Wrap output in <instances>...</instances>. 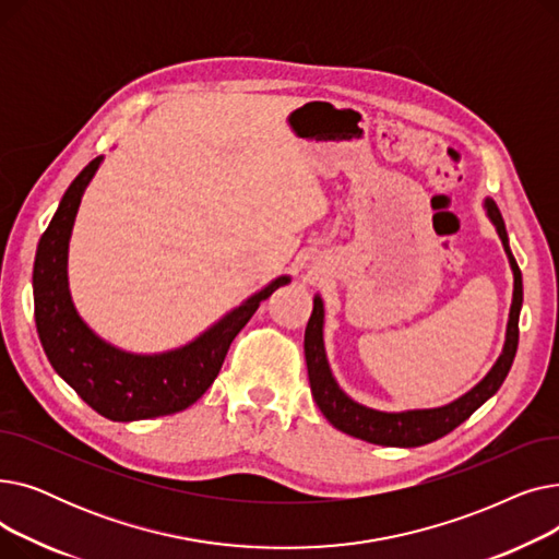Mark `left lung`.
Masks as SVG:
<instances>
[{
  "label": "left lung",
  "mask_w": 559,
  "mask_h": 559,
  "mask_svg": "<svg viewBox=\"0 0 559 559\" xmlns=\"http://www.w3.org/2000/svg\"><path fill=\"white\" fill-rule=\"evenodd\" d=\"M485 211L489 222L496 226L498 238L503 242V249L508 253L512 276H514V292H512V306H510V319L506 331V344L501 356L493 362V367L487 371V376L474 385L460 399L439 405V407H424V409H401V413H385V409H373L358 401L350 399L340 385L331 371L326 348H324V301L319 295L312 299V314L306 326V365H308V378L310 390L314 396V403L319 405L321 415H324L337 430L365 439L369 444L378 447H401L413 449L435 442V439L449 435L453 428H457L462 421L472 417L476 409L491 399L498 388L503 385V380L514 362L516 346H519V314L523 304V281L521 270L510 251V240L506 222L501 217V211L493 203V199H485Z\"/></svg>",
  "instance_id": "left-lung-1"
}]
</instances>
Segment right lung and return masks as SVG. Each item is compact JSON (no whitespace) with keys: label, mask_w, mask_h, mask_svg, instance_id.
<instances>
[{"label":"right lung","mask_w":559,"mask_h":559,"mask_svg":"<svg viewBox=\"0 0 559 559\" xmlns=\"http://www.w3.org/2000/svg\"><path fill=\"white\" fill-rule=\"evenodd\" d=\"M104 156L85 165L66 190L38 242L34 304L40 344L53 371L110 421H140L181 413L203 396L222 369L226 350L260 301L289 276H278L238 308L226 312L192 342L163 354H131L102 340L74 308L68 283V251L81 197Z\"/></svg>","instance_id":"right-lung-1"}]
</instances>
